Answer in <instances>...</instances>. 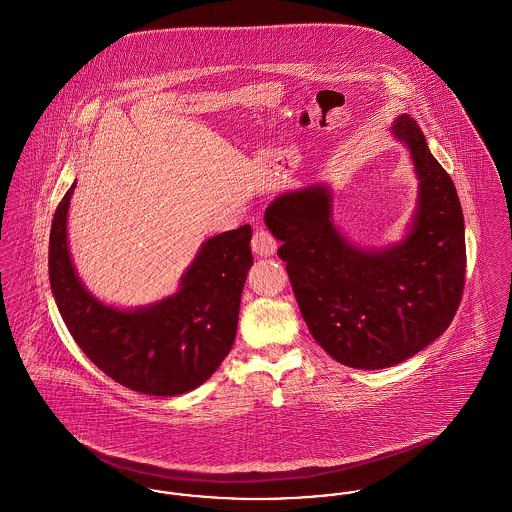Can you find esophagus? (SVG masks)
Masks as SVG:
<instances>
[{
	"instance_id": "esophagus-1",
	"label": "esophagus",
	"mask_w": 512,
	"mask_h": 512,
	"mask_svg": "<svg viewBox=\"0 0 512 512\" xmlns=\"http://www.w3.org/2000/svg\"><path fill=\"white\" fill-rule=\"evenodd\" d=\"M251 249H253L255 255L267 257V255H272L276 251V240L267 228H257L253 232V238H251Z\"/></svg>"
}]
</instances>
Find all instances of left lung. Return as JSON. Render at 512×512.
<instances>
[{"mask_svg": "<svg viewBox=\"0 0 512 512\" xmlns=\"http://www.w3.org/2000/svg\"><path fill=\"white\" fill-rule=\"evenodd\" d=\"M391 134L409 147L420 180L413 224L399 244L363 249L345 240L320 184L282 194L265 211L313 338L341 365L365 370L399 365L438 340L459 309L466 270L451 176L413 117H397Z\"/></svg>", "mask_w": 512, "mask_h": 512, "instance_id": "8db88e82", "label": "left lung"}]
</instances>
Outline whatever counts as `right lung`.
Returning a JSON list of instances; mask_svg holds the SVG:
<instances>
[{
	"label": "right lung",
	"instance_id": "add662e5",
	"mask_svg": "<svg viewBox=\"0 0 512 512\" xmlns=\"http://www.w3.org/2000/svg\"><path fill=\"white\" fill-rule=\"evenodd\" d=\"M74 186L55 209L49 284L57 309L84 355L128 390L172 397L201 386L230 353L247 270L251 226L201 245L180 290L153 305L121 311L84 288L71 261L67 213Z\"/></svg>",
	"mask_w": 512,
	"mask_h": 512
}]
</instances>
